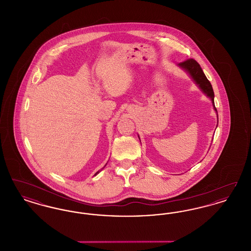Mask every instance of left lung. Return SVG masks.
I'll list each match as a JSON object with an SVG mask.
<instances>
[{"label": "left lung", "instance_id": "8db88e82", "mask_svg": "<svg viewBox=\"0 0 251 251\" xmlns=\"http://www.w3.org/2000/svg\"><path fill=\"white\" fill-rule=\"evenodd\" d=\"M179 67H181L182 69H184L185 71L189 72V74L191 75L192 78L195 80V82L200 85V87L202 89L203 92L207 96H209L215 105V94H214V90H213V86L210 83V81L207 79V77L205 76L202 69L201 67V65L193 58L185 60L183 62H180L179 64ZM215 110L217 112L215 106ZM217 119H218V115H217Z\"/></svg>", "mask_w": 251, "mask_h": 251}]
</instances>
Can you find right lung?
Masks as SVG:
<instances>
[{
    "instance_id": "1",
    "label": "right lung",
    "mask_w": 251,
    "mask_h": 251,
    "mask_svg": "<svg viewBox=\"0 0 251 251\" xmlns=\"http://www.w3.org/2000/svg\"><path fill=\"white\" fill-rule=\"evenodd\" d=\"M99 172H100V171H98V172H97V173H96L95 175H97V174H98V173H99Z\"/></svg>"
}]
</instances>
